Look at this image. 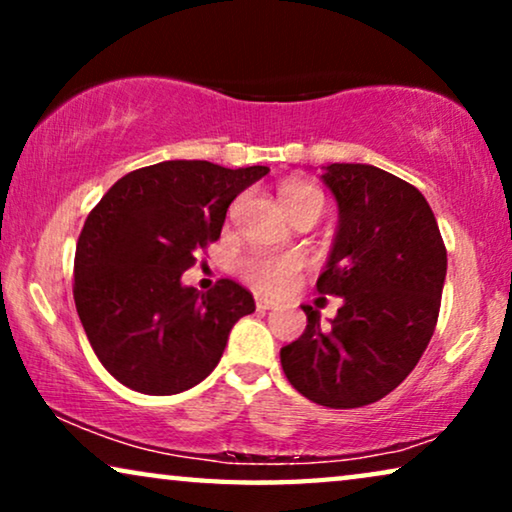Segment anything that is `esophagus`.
<instances>
[{
	"label": "esophagus",
	"mask_w": 512,
	"mask_h": 512,
	"mask_svg": "<svg viewBox=\"0 0 512 512\" xmlns=\"http://www.w3.org/2000/svg\"><path fill=\"white\" fill-rule=\"evenodd\" d=\"M256 307H258V312H265V310H272L275 303H272V300H268V298H263V296H256Z\"/></svg>",
	"instance_id": "34e87169"
}]
</instances>
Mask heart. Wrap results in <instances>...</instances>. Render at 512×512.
Here are the masks:
<instances>
[{
	"mask_svg": "<svg viewBox=\"0 0 512 512\" xmlns=\"http://www.w3.org/2000/svg\"><path fill=\"white\" fill-rule=\"evenodd\" d=\"M279 198L286 212L305 207L319 205L324 207V193L317 186L305 179H291L279 188ZM300 272V261L293 256H277V254H254L242 263V275L247 277L258 289L263 291H284L291 286L293 279Z\"/></svg>",
	"mask_w": 512,
	"mask_h": 512,
	"instance_id": "obj_1",
	"label": "heart"
}]
</instances>
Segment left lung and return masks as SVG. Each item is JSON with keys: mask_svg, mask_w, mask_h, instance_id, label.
I'll list each match as a JSON object with an SVG mask.
<instances>
[{"mask_svg": "<svg viewBox=\"0 0 512 512\" xmlns=\"http://www.w3.org/2000/svg\"><path fill=\"white\" fill-rule=\"evenodd\" d=\"M340 223L317 291L340 296L331 326L303 305L305 333L282 347L286 380L312 403L361 408L412 373L440 312L447 251L429 202L408 181L361 163L321 174Z\"/></svg>", "mask_w": 512, "mask_h": 512, "instance_id": "obj_1", "label": "left lung"}]
</instances>
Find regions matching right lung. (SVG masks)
Masks as SVG:
<instances>
[{
    "mask_svg": "<svg viewBox=\"0 0 512 512\" xmlns=\"http://www.w3.org/2000/svg\"><path fill=\"white\" fill-rule=\"evenodd\" d=\"M265 165L165 160L125 174L88 214L74 256V303L97 359L125 387L172 396L205 380L235 321L256 310L233 279L181 284L219 240L226 212Z\"/></svg>",
    "mask_w": 512,
    "mask_h": 512,
    "instance_id": "add662e5",
    "label": "right lung"
}]
</instances>
